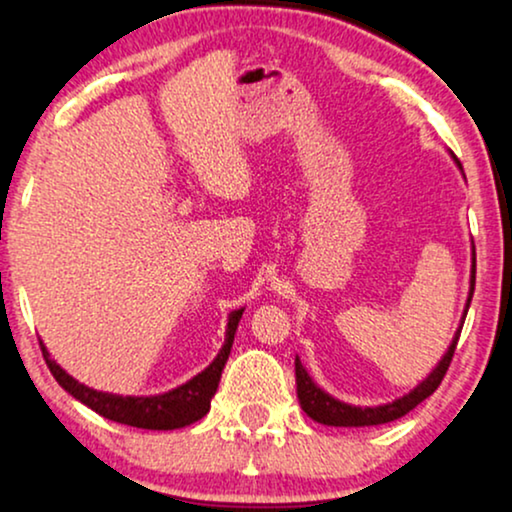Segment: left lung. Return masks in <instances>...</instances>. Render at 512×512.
<instances>
[{
  "mask_svg": "<svg viewBox=\"0 0 512 512\" xmlns=\"http://www.w3.org/2000/svg\"><path fill=\"white\" fill-rule=\"evenodd\" d=\"M453 155V153H450ZM460 167V160L455 158ZM462 170V167H460ZM474 278H477V254H474V244H472V275H470V294H467V304H465V314H462L460 328L455 330V338L450 342V347L446 350V354L441 357V362L436 364V369L431 371L429 376L419 383L417 388H412L410 393L402 395V398L386 402V405H376V407H357V405H347V402L335 400L333 395H328L326 390L318 388L314 383V378L309 376V371L304 369L299 357L294 359V374H297V398L302 410L309 414L311 419L318 424H326V426H376V424H388L395 422V419L405 417L407 412L414 410L419 402H424L429 398L434 390L441 386L443 376H446L450 362H453V354H455V345H458L460 338V330L462 323H465L467 309H470L472 302V294H474Z\"/></svg>",
  "mask_w": 512,
  "mask_h": 512,
  "instance_id": "1",
  "label": "left lung"
}]
</instances>
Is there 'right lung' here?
<instances>
[{"label": "right lung", "mask_w": 512, "mask_h": 512, "mask_svg": "<svg viewBox=\"0 0 512 512\" xmlns=\"http://www.w3.org/2000/svg\"><path fill=\"white\" fill-rule=\"evenodd\" d=\"M242 314L244 309H237L232 311L230 318H227L225 345L220 347L218 357H215L201 374L189 378L182 386L158 395H114L83 386V383H78L74 376L66 374L62 366L54 362L42 342L40 347L42 357H45V362L50 366L52 376L57 378L59 386H62L69 395H74L78 402L90 407L93 412L102 414L105 419H112V422L136 426V429L172 431L194 424L208 414L210 400H213L215 390H218L222 369H225L227 357H230L234 333H237Z\"/></svg>", "instance_id": "obj_1"}]
</instances>
